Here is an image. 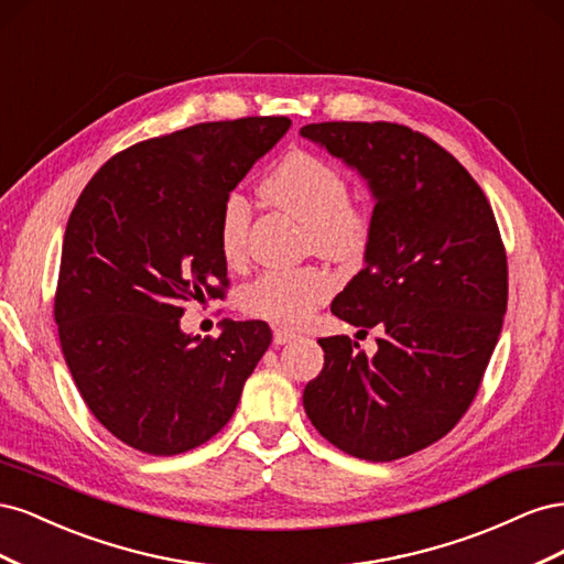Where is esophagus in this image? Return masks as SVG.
<instances>
[{"label": "esophagus", "mask_w": 564, "mask_h": 564, "mask_svg": "<svg viewBox=\"0 0 564 564\" xmlns=\"http://www.w3.org/2000/svg\"><path fill=\"white\" fill-rule=\"evenodd\" d=\"M301 334L294 332V329H275V334H272V340H275V346H284V344H292V340H296Z\"/></svg>", "instance_id": "obj_1"}]
</instances>
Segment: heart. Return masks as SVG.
Segmentation results:
<instances>
[{
  "label": "heart",
  "instance_id": "b5f03b06",
  "mask_svg": "<svg viewBox=\"0 0 564 564\" xmlns=\"http://www.w3.org/2000/svg\"><path fill=\"white\" fill-rule=\"evenodd\" d=\"M263 195L305 224V245L336 261H355L371 240V216L350 199V181L336 164L311 150L289 152L263 183ZM249 204L228 195L218 216V249L228 265H240L247 251ZM324 268H272L251 280L240 294L242 311L275 324H301L334 292Z\"/></svg>",
  "mask_w": 564,
  "mask_h": 564
}]
</instances>
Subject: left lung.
Listing matches in <instances>:
<instances>
[{"mask_svg":"<svg viewBox=\"0 0 564 564\" xmlns=\"http://www.w3.org/2000/svg\"><path fill=\"white\" fill-rule=\"evenodd\" d=\"M303 139L357 169L377 199L365 268L332 313L379 327L367 357L350 336L319 338L324 367L303 406L355 458L395 460L445 437L468 412L497 346L508 263L482 187L429 135L392 122H319Z\"/></svg>","mask_w":564,"mask_h":564,"instance_id":"8db88e82","label":"left lung"}]
</instances>
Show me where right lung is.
<instances>
[{
    "label": "right lung",
    "mask_w": 564,
    "mask_h": 564,
    "mask_svg": "<svg viewBox=\"0 0 564 564\" xmlns=\"http://www.w3.org/2000/svg\"><path fill=\"white\" fill-rule=\"evenodd\" d=\"M286 117L204 122L117 152L67 218L54 317L82 400L124 445L174 456L235 414L268 350L265 322L181 332L187 301L224 299L218 216Z\"/></svg>",
    "instance_id": "obj_1"
}]
</instances>
